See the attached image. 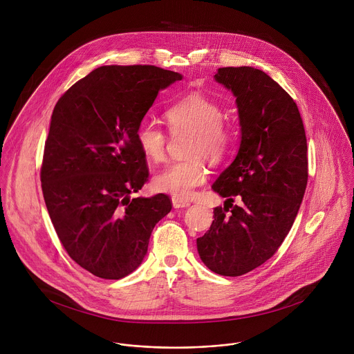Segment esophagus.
I'll use <instances>...</instances> for the list:
<instances>
[{"instance_id": "1", "label": "esophagus", "mask_w": 354, "mask_h": 354, "mask_svg": "<svg viewBox=\"0 0 354 354\" xmlns=\"http://www.w3.org/2000/svg\"><path fill=\"white\" fill-rule=\"evenodd\" d=\"M173 205H174V208H184V207H189L191 203L187 202V201H183V199L174 198V199H173Z\"/></svg>"}]
</instances>
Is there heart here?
<instances>
[{"label":"heart","instance_id":"b5f03b06","mask_svg":"<svg viewBox=\"0 0 354 354\" xmlns=\"http://www.w3.org/2000/svg\"><path fill=\"white\" fill-rule=\"evenodd\" d=\"M223 109L216 102L201 95H188L165 111L169 131L176 135L188 132L192 135L188 143L185 160L170 163L155 176V187L177 199H188L195 189L207 180V169L199 156L209 162L222 160L234 143V129L223 120ZM136 143L142 152L153 162L165 156L166 135L152 122H142L135 132Z\"/></svg>","mask_w":354,"mask_h":354}]
</instances>
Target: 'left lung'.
Masks as SVG:
<instances>
[{
    "label": "left lung",
    "instance_id": "left-lung-1",
    "mask_svg": "<svg viewBox=\"0 0 354 354\" xmlns=\"http://www.w3.org/2000/svg\"><path fill=\"white\" fill-rule=\"evenodd\" d=\"M215 80L236 97L241 143L212 184L226 204L196 243L211 271L240 277L272 257L293 226L308 183L306 138L296 102L263 71L219 68Z\"/></svg>",
    "mask_w": 354,
    "mask_h": 354
}]
</instances>
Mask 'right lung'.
Instances as JSON below:
<instances>
[{
    "mask_svg": "<svg viewBox=\"0 0 354 354\" xmlns=\"http://www.w3.org/2000/svg\"><path fill=\"white\" fill-rule=\"evenodd\" d=\"M183 76L153 65H106L57 102L41 166L44 199L66 253L103 279L143 261L153 226L170 212L165 194L131 199L149 178L136 128L159 90Z\"/></svg>",
    "mask_w": 354,
    "mask_h": 354,
    "instance_id": "add662e5",
    "label": "right lung"
}]
</instances>
